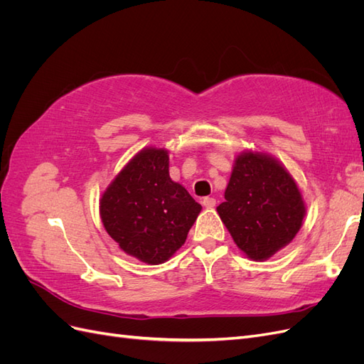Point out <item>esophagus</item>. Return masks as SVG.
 Listing matches in <instances>:
<instances>
[{
  "instance_id": "34e87169",
  "label": "esophagus",
  "mask_w": 364,
  "mask_h": 364,
  "mask_svg": "<svg viewBox=\"0 0 364 364\" xmlns=\"http://www.w3.org/2000/svg\"><path fill=\"white\" fill-rule=\"evenodd\" d=\"M202 205L208 209H211V208L215 206V199H214V197H205V199L202 200Z\"/></svg>"
}]
</instances>
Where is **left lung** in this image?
Here are the masks:
<instances>
[{"label":"left lung","instance_id":"1","mask_svg":"<svg viewBox=\"0 0 364 364\" xmlns=\"http://www.w3.org/2000/svg\"><path fill=\"white\" fill-rule=\"evenodd\" d=\"M217 213L237 247L253 261H266L299 232L306 206L290 171L269 153L237 155Z\"/></svg>","mask_w":364,"mask_h":364}]
</instances>
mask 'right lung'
<instances>
[{"instance_id": "add662e5", "label": "right lung", "mask_w": 364, "mask_h": 364, "mask_svg": "<svg viewBox=\"0 0 364 364\" xmlns=\"http://www.w3.org/2000/svg\"><path fill=\"white\" fill-rule=\"evenodd\" d=\"M202 206L168 173V151L146 147L132 158L100 199L106 232L127 255L156 266L178 252Z\"/></svg>"}]
</instances>
